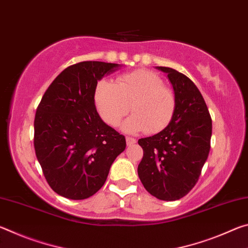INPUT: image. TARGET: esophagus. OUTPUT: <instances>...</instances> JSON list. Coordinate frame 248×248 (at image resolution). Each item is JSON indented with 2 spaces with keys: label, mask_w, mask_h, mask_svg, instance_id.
<instances>
[{
  "label": "esophagus",
  "mask_w": 248,
  "mask_h": 248,
  "mask_svg": "<svg viewBox=\"0 0 248 248\" xmlns=\"http://www.w3.org/2000/svg\"><path fill=\"white\" fill-rule=\"evenodd\" d=\"M125 141H127V144L128 145H132L137 142V140L134 139V138H131V137H127L125 138Z\"/></svg>",
  "instance_id": "34e87169"
}]
</instances>
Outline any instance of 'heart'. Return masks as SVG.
I'll use <instances>...</instances> for the list:
<instances>
[{
  "mask_svg": "<svg viewBox=\"0 0 248 248\" xmlns=\"http://www.w3.org/2000/svg\"><path fill=\"white\" fill-rule=\"evenodd\" d=\"M94 102L98 114L110 127L133 111L124 121L128 132L156 133L165 129L176 110L174 91L163 79L148 70H137L120 75L116 84L102 79L96 84Z\"/></svg>",
  "mask_w": 248,
  "mask_h": 248,
  "instance_id": "obj_1",
  "label": "heart"
}]
</instances>
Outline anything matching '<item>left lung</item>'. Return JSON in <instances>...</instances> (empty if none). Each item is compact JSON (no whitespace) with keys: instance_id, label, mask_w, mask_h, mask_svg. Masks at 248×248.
I'll return each mask as SVG.
<instances>
[{"instance_id":"1","label":"left lung","mask_w":248,"mask_h":248,"mask_svg":"<svg viewBox=\"0 0 248 248\" xmlns=\"http://www.w3.org/2000/svg\"><path fill=\"white\" fill-rule=\"evenodd\" d=\"M167 73L176 96V110L165 129L138 143L143 149L138 174L157 199L183 198L198 182L210 151L212 120L202 95L186 75L157 66Z\"/></svg>"}]
</instances>
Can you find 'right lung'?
<instances>
[{
	"label": "right lung",
	"instance_id": "add662e5",
	"mask_svg": "<svg viewBox=\"0 0 248 248\" xmlns=\"http://www.w3.org/2000/svg\"><path fill=\"white\" fill-rule=\"evenodd\" d=\"M119 64L83 61L50 84L37 107L33 146L45 178L58 195L82 200L96 194L125 149V138L100 119L94 90Z\"/></svg>",
	"mask_w": 248,
	"mask_h": 248
}]
</instances>
